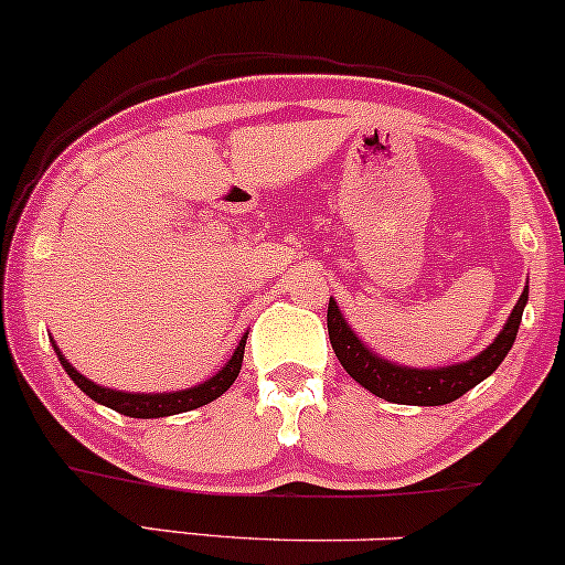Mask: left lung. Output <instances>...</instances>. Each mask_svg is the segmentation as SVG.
Wrapping results in <instances>:
<instances>
[{
	"instance_id": "1",
	"label": "left lung",
	"mask_w": 565,
	"mask_h": 565,
	"mask_svg": "<svg viewBox=\"0 0 565 565\" xmlns=\"http://www.w3.org/2000/svg\"><path fill=\"white\" fill-rule=\"evenodd\" d=\"M525 301H529V285L523 288L521 299H518L515 309H512L502 333L493 339V344L486 352L467 360V363L435 367V371L392 365L390 360L376 358L354 335L352 328L347 326V320L341 317L333 299L328 301V335H331L333 352L339 358V363L344 365V371L350 373L354 382L371 390L376 397L401 405H446L465 395V392H470L475 384H480L486 376H491L497 371L499 363L507 358V352H510V347L515 344Z\"/></svg>"
}]
</instances>
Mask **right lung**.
<instances>
[{
    "label": "right lung",
    "mask_w": 565,
    "mask_h": 565,
    "mask_svg": "<svg viewBox=\"0 0 565 565\" xmlns=\"http://www.w3.org/2000/svg\"><path fill=\"white\" fill-rule=\"evenodd\" d=\"M245 339H248V335H243V341H239V347L234 350L230 363L221 367L213 379L192 386V390L164 392V395H130V392H117V390H109V386L93 384L90 379H85L79 371H74V365L66 363V358L58 352V347L55 344L53 347L55 352H58L61 365L66 367V373L72 376V382L77 384L87 397H93L95 403L109 405L111 411L130 416V419H160V416H173V414H183V411H194L200 408V405H207L211 401H215V397L224 395V392L234 384V379H237L239 367H243Z\"/></svg>",
    "instance_id": "1"
}]
</instances>
